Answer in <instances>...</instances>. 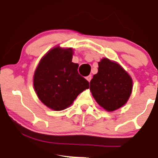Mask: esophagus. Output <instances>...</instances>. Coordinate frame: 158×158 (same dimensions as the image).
<instances>
[{
    "label": "esophagus",
    "instance_id": "34e87169",
    "mask_svg": "<svg viewBox=\"0 0 158 158\" xmlns=\"http://www.w3.org/2000/svg\"><path fill=\"white\" fill-rule=\"evenodd\" d=\"M86 79H87V80L89 81V82H90L91 79H92V75H89V76H87V77H86Z\"/></svg>",
    "mask_w": 158,
    "mask_h": 158
}]
</instances>
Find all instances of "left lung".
<instances>
[{"label": "left lung", "instance_id": "8db88e82", "mask_svg": "<svg viewBox=\"0 0 158 158\" xmlns=\"http://www.w3.org/2000/svg\"><path fill=\"white\" fill-rule=\"evenodd\" d=\"M90 91L100 106L113 111L128 102L132 91V79L118 63L103 58L98 62V73L90 82Z\"/></svg>", "mask_w": 158, "mask_h": 158}]
</instances>
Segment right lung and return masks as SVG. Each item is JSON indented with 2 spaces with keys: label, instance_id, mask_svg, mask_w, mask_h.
I'll use <instances>...</instances> for the list:
<instances>
[{
  "label": "right lung",
  "instance_id": "1",
  "mask_svg": "<svg viewBox=\"0 0 158 158\" xmlns=\"http://www.w3.org/2000/svg\"><path fill=\"white\" fill-rule=\"evenodd\" d=\"M73 54L72 48L55 47L41 59L35 70V92L39 99L54 111L68 108L89 88V82L78 73L79 64L72 62Z\"/></svg>",
  "mask_w": 158,
  "mask_h": 158
}]
</instances>
